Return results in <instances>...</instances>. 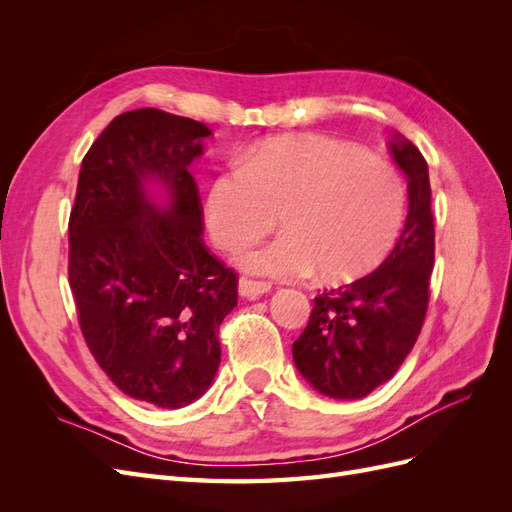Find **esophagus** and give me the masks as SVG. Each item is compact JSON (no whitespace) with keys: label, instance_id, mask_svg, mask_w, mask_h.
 I'll list each match as a JSON object with an SVG mask.
<instances>
[{"label":"esophagus","instance_id":"obj_1","mask_svg":"<svg viewBox=\"0 0 512 512\" xmlns=\"http://www.w3.org/2000/svg\"><path fill=\"white\" fill-rule=\"evenodd\" d=\"M271 290V284L269 282H258V280H250V277H241L239 280V292L241 297H247V299H256L260 297V294H265Z\"/></svg>","mask_w":512,"mask_h":512}]
</instances>
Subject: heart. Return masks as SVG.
<instances>
[{
    "instance_id": "b5f03b06",
    "label": "heart",
    "mask_w": 512,
    "mask_h": 512,
    "mask_svg": "<svg viewBox=\"0 0 512 512\" xmlns=\"http://www.w3.org/2000/svg\"><path fill=\"white\" fill-rule=\"evenodd\" d=\"M408 192L397 170L361 147L327 136L275 138L245 151L213 179L205 213L226 250L284 235L241 254L256 273L350 282L391 254L406 222Z\"/></svg>"
}]
</instances>
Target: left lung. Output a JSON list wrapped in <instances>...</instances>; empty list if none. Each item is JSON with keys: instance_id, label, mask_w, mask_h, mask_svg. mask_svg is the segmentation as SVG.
Returning a JSON list of instances; mask_svg holds the SVG:
<instances>
[{"instance_id": "obj_1", "label": "left lung", "mask_w": 512, "mask_h": 512, "mask_svg": "<svg viewBox=\"0 0 512 512\" xmlns=\"http://www.w3.org/2000/svg\"><path fill=\"white\" fill-rule=\"evenodd\" d=\"M408 177V218L393 252L361 280L322 290L292 344L301 376L322 395L361 399L391 380L423 329L436 258L429 170L406 136L391 141Z\"/></svg>"}]
</instances>
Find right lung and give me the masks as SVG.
I'll use <instances>...</instances> for the list:
<instances>
[{
  "instance_id": "1",
  "label": "right lung",
  "mask_w": 512,
  "mask_h": 512,
  "mask_svg": "<svg viewBox=\"0 0 512 512\" xmlns=\"http://www.w3.org/2000/svg\"><path fill=\"white\" fill-rule=\"evenodd\" d=\"M205 123L138 108L115 117L85 153L68 222V282L89 352L119 391L183 408L218 371L220 324L239 275L200 237L203 205L188 166ZM169 190L166 208L144 181Z\"/></svg>"
}]
</instances>
